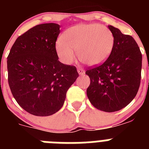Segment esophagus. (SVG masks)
Returning <instances> with one entry per match:
<instances>
[{"label": "esophagus", "instance_id": "34e87169", "mask_svg": "<svg viewBox=\"0 0 149 149\" xmlns=\"http://www.w3.org/2000/svg\"><path fill=\"white\" fill-rule=\"evenodd\" d=\"M77 72H78L79 74H84L85 73V70L81 67H77Z\"/></svg>", "mask_w": 149, "mask_h": 149}]
</instances>
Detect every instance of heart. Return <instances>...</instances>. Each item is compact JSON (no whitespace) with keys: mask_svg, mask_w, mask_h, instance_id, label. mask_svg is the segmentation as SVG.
<instances>
[{"mask_svg":"<svg viewBox=\"0 0 149 149\" xmlns=\"http://www.w3.org/2000/svg\"><path fill=\"white\" fill-rule=\"evenodd\" d=\"M56 42L57 55L63 63L70 64L79 59L89 65L103 63L111 53L114 36L111 30L99 24H83L67 29Z\"/></svg>","mask_w":149,"mask_h":149,"instance_id":"b5f03b06","label":"heart"}]
</instances>
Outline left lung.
I'll return each mask as SVG.
<instances>
[{"mask_svg": "<svg viewBox=\"0 0 149 149\" xmlns=\"http://www.w3.org/2000/svg\"><path fill=\"white\" fill-rule=\"evenodd\" d=\"M114 36V45L106 61L89 67L86 72L90 79L86 94L91 104L100 110H122L135 98L141 81L142 54L130 35L122 33L110 25Z\"/></svg>", "mask_w": 149, "mask_h": 149, "instance_id": "obj_1", "label": "left lung"}]
</instances>
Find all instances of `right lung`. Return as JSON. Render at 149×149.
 I'll return each mask as SVG.
<instances>
[{
    "label": "right lung",
    "mask_w": 149,
    "mask_h": 149,
    "mask_svg": "<svg viewBox=\"0 0 149 149\" xmlns=\"http://www.w3.org/2000/svg\"><path fill=\"white\" fill-rule=\"evenodd\" d=\"M55 23L39 24L18 36L7 56L8 83L17 103L37 116L54 114L79 76L75 66L59 61Z\"/></svg>",
    "instance_id": "obj_1"
}]
</instances>
